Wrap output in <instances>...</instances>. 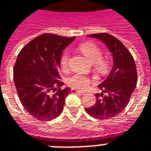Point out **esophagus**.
Returning <instances> with one entry per match:
<instances>
[{"label":"esophagus","mask_w":151,"mask_h":151,"mask_svg":"<svg viewBox=\"0 0 151 151\" xmlns=\"http://www.w3.org/2000/svg\"><path fill=\"white\" fill-rule=\"evenodd\" d=\"M71 92H72L73 93H80L81 94V95H84V94H85V92L78 90V89H76V88H72V89H71Z\"/></svg>","instance_id":"obj_1"}]
</instances>
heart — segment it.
<instances>
[{
	"label": "heart",
	"instance_id": "1",
	"mask_svg": "<svg viewBox=\"0 0 151 151\" xmlns=\"http://www.w3.org/2000/svg\"><path fill=\"white\" fill-rule=\"evenodd\" d=\"M80 50L91 63H93L94 68L98 73H106L109 71V60L101 58L102 52L101 48L97 47L96 44L93 42H84L80 46ZM69 58L70 56L68 52L64 53V55L61 58V65L63 70L67 69L69 65ZM67 83L71 87L83 89L87 88L90 84V79L82 74L76 73L68 79Z\"/></svg>",
	"mask_w": 151,
	"mask_h": 151
}]
</instances>
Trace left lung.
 I'll list each match as a JSON object with an SVG mask.
<instances>
[{
	"label": "left lung",
	"mask_w": 151,
	"mask_h": 151,
	"mask_svg": "<svg viewBox=\"0 0 151 151\" xmlns=\"http://www.w3.org/2000/svg\"><path fill=\"white\" fill-rule=\"evenodd\" d=\"M87 36L101 40L106 45L112 55L113 65L106 79L98 85L102 93L96 94L95 104L86 111L96 119H111L125 109L135 88V63L129 50L111 35L101 33Z\"/></svg>",
	"instance_id": "obj_1"
}]
</instances>
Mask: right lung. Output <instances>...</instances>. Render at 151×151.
I'll use <instances>...</instances> for the list:
<instances>
[{
  "label": "right lung",
  "instance_id": "add662e5",
  "mask_svg": "<svg viewBox=\"0 0 151 151\" xmlns=\"http://www.w3.org/2000/svg\"><path fill=\"white\" fill-rule=\"evenodd\" d=\"M75 37L42 34L35 38L17 56L13 70L14 83L20 102L28 113L39 120L55 119L63 110L70 87L55 94L63 83L59 70L64 49Z\"/></svg>",
  "mask_w": 151,
  "mask_h": 151
}]
</instances>
